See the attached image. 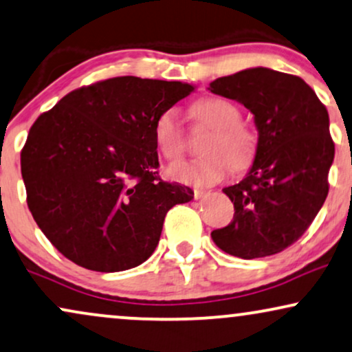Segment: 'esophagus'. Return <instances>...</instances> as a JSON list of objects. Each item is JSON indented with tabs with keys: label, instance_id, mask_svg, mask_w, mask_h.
Wrapping results in <instances>:
<instances>
[{
	"label": "esophagus",
	"instance_id": "34e87169",
	"mask_svg": "<svg viewBox=\"0 0 352 352\" xmlns=\"http://www.w3.org/2000/svg\"><path fill=\"white\" fill-rule=\"evenodd\" d=\"M206 195H208V191H204V190H195V191H193L195 199H199V198L206 197Z\"/></svg>",
	"mask_w": 352,
	"mask_h": 352
}]
</instances>
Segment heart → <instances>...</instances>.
Returning a JSON list of instances; mask_svg holds the SVG:
<instances>
[{"label":"heart","instance_id":"heart-1","mask_svg":"<svg viewBox=\"0 0 352 352\" xmlns=\"http://www.w3.org/2000/svg\"><path fill=\"white\" fill-rule=\"evenodd\" d=\"M197 115L212 128L203 144L206 155L168 166V179L185 185L208 186L224 179L230 166L237 170L250 166L256 153V135L247 124L240 123L242 115L237 105L222 97H209L197 105ZM154 140L159 153L168 161L184 153L185 135L175 107L164 110L155 120Z\"/></svg>","mask_w":352,"mask_h":352}]
</instances>
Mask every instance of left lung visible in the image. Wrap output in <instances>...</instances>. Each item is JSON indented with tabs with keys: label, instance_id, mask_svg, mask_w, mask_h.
<instances>
[{
	"label": "left lung",
	"instance_id": "1",
	"mask_svg": "<svg viewBox=\"0 0 352 352\" xmlns=\"http://www.w3.org/2000/svg\"><path fill=\"white\" fill-rule=\"evenodd\" d=\"M208 89L250 110L258 130L250 170L222 190L234 203V219L211 237L243 260L283 252L327 199L335 159L327 109L304 79L261 66L217 78Z\"/></svg>",
	"mask_w": 352,
	"mask_h": 352
}]
</instances>
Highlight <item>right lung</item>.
I'll return each mask as SVG.
<instances>
[{
    "instance_id": "obj_1",
    "label": "right lung",
    "mask_w": 352,
    "mask_h": 352,
    "mask_svg": "<svg viewBox=\"0 0 352 352\" xmlns=\"http://www.w3.org/2000/svg\"><path fill=\"white\" fill-rule=\"evenodd\" d=\"M195 86L135 76L76 89L30 128L21 172L35 222L58 252L86 270L144 263L188 186L159 177L155 120Z\"/></svg>"
}]
</instances>
